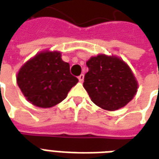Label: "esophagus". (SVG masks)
<instances>
[{"label": "esophagus", "instance_id": "obj_1", "mask_svg": "<svg viewBox=\"0 0 159 159\" xmlns=\"http://www.w3.org/2000/svg\"><path fill=\"white\" fill-rule=\"evenodd\" d=\"M83 79H84V75H83V74H81V75L78 76V80H79L80 82H83Z\"/></svg>", "mask_w": 159, "mask_h": 159}]
</instances>
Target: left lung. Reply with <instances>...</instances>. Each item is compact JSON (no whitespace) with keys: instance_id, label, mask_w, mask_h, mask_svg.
Returning a JSON list of instances; mask_svg holds the SVG:
<instances>
[{"instance_id":"left-lung-1","label":"left lung","mask_w":159,"mask_h":159,"mask_svg":"<svg viewBox=\"0 0 159 159\" xmlns=\"http://www.w3.org/2000/svg\"><path fill=\"white\" fill-rule=\"evenodd\" d=\"M83 87L98 107L114 111L126 106L136 93L137 82L123 60L117 57L98 55L86 63Z\"/></svg>"}]
</instances>
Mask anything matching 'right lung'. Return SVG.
Instances as JSON below:
<instances>
[{
	"label": "right lung",
	"mask_w": 159,
	"mask_h": 159,
	"mask_svg": "<svg viewBox=\"0 0 159 159\" xmlns=\"http://www.w3.org/2000/svg\"><path fill=\"white\" fill-rule=\"evenodd\" d=\"M78 82L70 72V65L60 52H41L25 64L17 83L27 100L36 107L48 108L64 100Z\"/></svg>",
	"instance_id": "1"
}]
</instances>
